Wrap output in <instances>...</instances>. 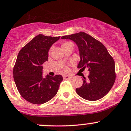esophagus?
Masks as SVG:
<instances>
[{"label":"esophagus","instance_id":"1","mask_svg":"<svg viewBox=\"0 0 131 131\" xmlns=\"http://www.w3.org/2000/svg\"><path fill=\"white\" fill-rule=\"evenodd\" d=\"M63 79H70L72 78L71 76H70V75H63Z\"/></svg>","mask_w":131,"mask_h":131}]
</instances>
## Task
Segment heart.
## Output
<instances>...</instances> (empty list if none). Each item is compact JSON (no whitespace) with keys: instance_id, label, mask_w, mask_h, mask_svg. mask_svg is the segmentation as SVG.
<instances>
[{"instance_id":"heart-1","label":"heart","mask_w":131,"mask_h":131,"mask_svg":"<svg viewBox=\"0 0 131 131\" xmlns=\"http://www.w3.org/2000/svg\"><path fill=\"white\" fill-rule=\"evenodd\" d=\"M70 47H73V44L70 41H66L64 42L61 45V48H62L63 50H64L65 49L70 48ZM64 71H68V68H64Z\"/></svg>"}]
</instances>
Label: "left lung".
I'll return each instance as SVG.
<instances>
[{"instance_id":"left-lung-1","label":"left lung","mask_w":131,"mask_h":131,"mask_svg":"<svg viewBox=\"0 0 131 131\" xmlns=\"http://www.w3.org/2000/svg\"><path fill=\"white\" fill-rule=\"evenodd\" d=\"M75 42L79 50L81 60L78 67L89 69L88 79H83V84L75 89L78 95L86 100L96 101L109 92L115 81L114 60L103 44L90 35L80 31L63 36Z\"/></svg>"}]
</instances>
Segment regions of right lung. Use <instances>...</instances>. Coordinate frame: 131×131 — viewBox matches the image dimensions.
I'll return each mask as SVG.
<instances>
[{
	"label": "right lung",
	"instance_id": "1",
	"mask_svg": "<svg viewBox=\"0 0 131 131\" xmlns=\"http://www.w3.org/2000/svg\"><path fill=\"white\" fill-rule=\"evenodd\" d=\"M60 38L40 34L19 52L13 71L14 81L21 96L30 103L47 102L59 90L62 76L48 75L43 78L42 64L48 61L49 50Z\"/></svg>",
	"mask_w": 131,
	"mask_h": 131
}]
</instances>
